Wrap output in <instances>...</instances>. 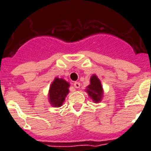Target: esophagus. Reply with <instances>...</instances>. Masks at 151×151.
I'll return each mask as SVG.
<instances>
[{"instance_id": "1", "label": "esophagus", "mask_w": 151, "mask_h": 151, "mask_svg": "<svg viewBox=\"0 0 151 151\" xmlns=\"http://www.w3.org/2000/svg\"><path fill=\"white\" fill-rule=\"evenodd\" d=\"M73 86L76 88H79L81 86V83L78 82V81H75V82L73 83Z\"/></svg>"}]
</instances>
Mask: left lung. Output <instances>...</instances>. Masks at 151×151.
Returning a JSON list of instances; mask_svg holds the SVG:
<instances>
[{
  "mask_svg": "<svg viewBox=\"0 0 151 151\" xmlns=\"http://www.w3.org/2000/svg\"><path fill=\"white\" fill-rule=\"evenodd\" d=\"M87 92L90 98L94 101L95 103L100 102L103 95V90L99 79L96 75H92L90 78V85L86 88Z\"/></svg>",
  "mask_w": 151,
  "mask_h": 151,
  "instance_id": "obj_1",
  "label": "left lung"
}]
</instances>
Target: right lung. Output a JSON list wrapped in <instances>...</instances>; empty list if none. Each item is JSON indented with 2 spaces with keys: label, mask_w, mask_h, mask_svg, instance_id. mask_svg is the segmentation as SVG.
<instances>
[{
  "label": "right lung",
  "mask_w": 151,
  "mask_h": 151,
  "mask_svg": "<svg viewBox=\"0 0 151 151\" xmlns=\"http://www.w3.org/2000/svg\"><path fill=\"white\" fill-rule=\"evenodd\" d=\"M70 84L63 78H55L49 88L48 99L51 105L54 107H59L63 105L65 98L69 93Z\"/></svg>",
  "instance_id": "1"
}]
</instances>
